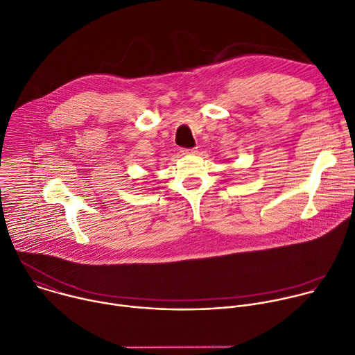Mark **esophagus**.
I'll return each instance as SVG.
<instances>
[{
  "mask_svg": "<svg viewBox=\"0 0 355 355\" xmlns=\"http://www.w3.org/2000/svg\"><path fill=\"white\" fill-rule=\"evenodd\" d=\"M181 153L182 155H195V153H198V149L196 148H193V149H182Z\"/></svg>",
  "mask_w": 355,
  "mask_h": 355,
  "instance_id": "obj_1",
  "label": "esophagus"
}]
</instances>
